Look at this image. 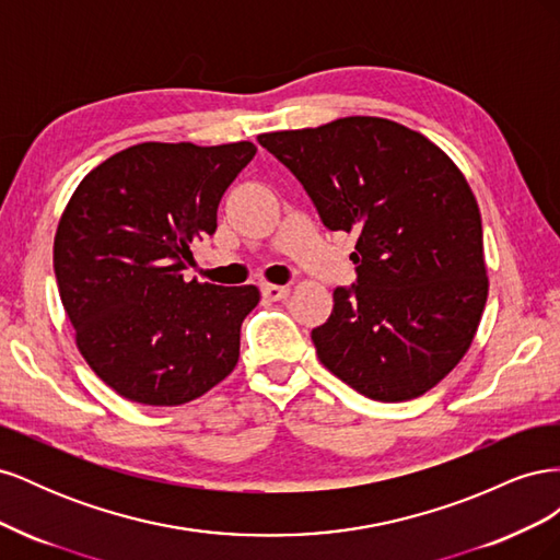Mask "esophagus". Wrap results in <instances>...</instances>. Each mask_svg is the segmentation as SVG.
Segmentation results:
<instances>
[{
    "label": "esophagus",
    "mask_w": 560,
    "mask_h": 560,
    "mask_svg": "<svg viewBox=\"0 0 560 560\" xmlns=\"http://www.w3.org/2000/svg\"><path fill=\"white\" fill-rule=\"evenodd\" d=\"M261 294L268 299V301H282L290 296V287H282V284H261Z\"/></svg>",
    "instance_id": "1"
}]
</instances>
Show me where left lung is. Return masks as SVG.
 <instances>
[{
    "label": "left lung",
    "instance_id": "1",
    "mask_svg": "<svg viewBox=\"0 0 560 560\" xmlns=\"http://www.w3.org/2000/svg\"><path fill=\"white\" fill-rule=\"evenodd\" d=\"M329 231H354L358 282L313 329L319 362L360 395H425L465 358L488 296L477 198L457 165L378 116L259 135Z\"/></svg>",
    "mask_w": 560,
    "mask_h": 560
}]
</instances>
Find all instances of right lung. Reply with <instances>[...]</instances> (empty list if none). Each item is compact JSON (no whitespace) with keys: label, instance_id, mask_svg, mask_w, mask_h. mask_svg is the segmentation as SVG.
I'll return each instance as SVG.
<instances>
[{"label":"right lung","instance_id":"obj_1","mask_svg":"<svg viewBox=\"0 0 560 560\" xmlns=\"http://www.w3.org/2000/svg\"><path fill=\"white\" fill-rule=\"evenodd\" d=\"M254 154L252 142H142L100 163L67 202L54 243L58 292L83 360L121 397L179 406L238 364L259 290L186 282L184 270Z\"/></svg>","mask_w":560,"mask_h":560}]
</instances>
